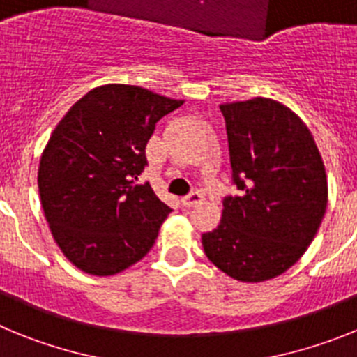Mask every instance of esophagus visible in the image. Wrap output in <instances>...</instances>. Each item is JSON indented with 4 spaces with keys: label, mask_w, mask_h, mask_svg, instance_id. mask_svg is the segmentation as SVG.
<instances>
[{
    "label": "esophagus",
    "mask_w": 357,
    "mask_h": 357,
    "mask_svg": "<svg viewBox=\"0 0 357 357\" xmlns=\"http://www.w3.org/2000/svg\"><path fill=\"white\" fill-rule=\"evenodd\" d=\"M202 200H204V195H202L200 191H193L191 195H188V197L182 198V206L193 207V206H197V204H200Z\"/></svg>",
    "instance_id": "esophagus-1"
}]
</instances>
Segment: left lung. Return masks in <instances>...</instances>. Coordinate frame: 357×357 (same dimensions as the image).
Here are the masks:
<instances>
[{
    "mask_svg": "<svg viewBox=\"0 0 357 357\" xmlns=\"http://www.w3.org/2000/svg\"><path fill=\"white\" fill-rule=\"evenodd\" d=\"M239 197H227L204 252L241 282L279 277L301 259L327 207V175L307 125L270 98L220 105Z\"/></svg>",
    "mask_w": 357,
    "mask_h": 357,
    "instance_id": "8db88e82",
    "label": "left lung"
}]
</instances>
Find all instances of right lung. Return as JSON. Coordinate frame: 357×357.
I'll list each match as a JSON object with an SVG mask.
<instances>
[{"instance_id": "add662e5", "label": "right lung", "mask_w": 357, "mask_h": 357, "mask_svg": "<svg viewBox=\"0 0 357 357\" xmlns=\"http://www.w3.org/2000/svg\"><path fill=\"white\" fill-rule=\"evenodd\" d=\"M182 103L137 85H100L50 135L37 175L40 206L55 243L82 272L116 275L153 247L172 209L135 181L155 123Z\"/></svg>"}]
</instances>
